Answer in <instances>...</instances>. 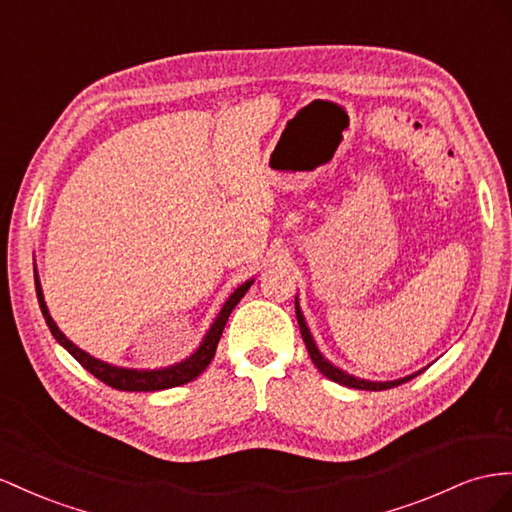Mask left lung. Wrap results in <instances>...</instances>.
Masks as SVG:
<instances>
[{
    "label": "left lung",
    "instance_id": "left-lung-1",
    "mask_svg": "<svg viewBox=\"0 0 512 512\" xmlns=\"http://www.w3.org/2000/svg\"><path fill=\"white\" fill-rule=\"evenodd\" d=\"M295 312H297V323H299V329H301V338H303V342H306V347H308V353L312 357L314 366L319 368L323 375L327 379H331V381H336L340 385H347V388H355V390H375L377 392V390H390V388H394V385H400V383H405V381H409L413 377H418L420 372L424 370L422 368L418 372H413V375L400 377V379H394V381H370V379H359L355 375H349V372H344L342 368L331 364L329 359L319 351V347H316V342H314V338L310 334V327L306 323V316H303V312L299 308V297H295Z\"/></svg>",
    "mask_w": 512,
    "mask_h": 512
}]
</instances>
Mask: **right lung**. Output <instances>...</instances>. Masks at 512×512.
<instances>
[{
  "instance_id": "add662e5",
  "label": "right lung",
  "mask_w": 512,
  "mask_h": 512,
  "mask_svg": "<svg viewBox=\"0 0 512 512\" xmlns=\"http://www.w3.org/2000/svg\"><path fill=\"white\" fill-rule=\"evenodd\" d=\"M34 284H36V297L40 303V310H43V316L47 321V327L51 329L53 338L58 340L62 347L71 353L77 362L84 366L88 372L96 379H101L103 383H107L109 388H116L122 392H155V390H168V388H176V385H183L196 379L198 375L206 370V366L211 364V359L215 355L217 349V342L222 338V331L226 327V321L230 312L234 310V306L241 301V297L247 293V288L254 284V278L243 282L234 293L226 299V303L219 310V314L215 316V321L211 323L209 331H206L200 347L193 351L189 357H185L183 362H176L172 366H165V368H155V370H146V368H124V366H116V364H109L103 362V359L94 357L90 353H86L84 349H79L73 340H68L60 327L55 325V321L51 319L49 308H47V301L43 295V286H40V278H38V271L34 267Z\"/></svg>"
}]
</instances>
